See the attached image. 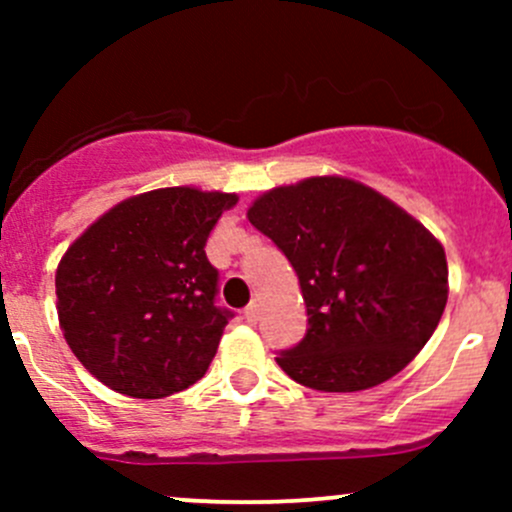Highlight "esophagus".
I'll return each instance as SVG.
<instances>
[{
  "mask_svg": "<svg viewBox=\"0 0 512 512\" xmlns=\"http://www.w3.org/2000/svg\"><path fill=\"white\" fill-rule=\"evenodd\" d=\"M242 317H245L247 324H257V319H260V307H257L255 302L247 304L245 312H242Z\"/></svg>",
  "mask_w": 512,
  "mask_h": 512,
  "instance_id": "obj_1",
  "label": "esophagus"
}]
</instances>
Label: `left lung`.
Instances as JSON below:
<instances>
[{
    "label": "left lung",
    "mask_w": 512,
    "mask_h": 512,
    "mask_svg": "<svg viewBox=\"0 0 512 512\" xmlns=\"http://www.w3.org/2000/svg\"><path fill=\"white\" fill-rule=\"evenodd\" d=\"M294 267L307 334L277 364L317 391H361L399 374L448 299L441 242L376 190L347 178L275 188L247 210Z\"/></svg>",
    "instance_id": "left-lung-1"
}]
</instances>
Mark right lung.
Masks as SVG:
<instances>
[{"label":"right lung","instance_id":"1","mask_svg":"<svg viewBox=\"0 0 512 512\" xmlns=\"http://www.w3.org/2000/svg\"><path fill=\"white\" fill-rule=\"evenodd\" d=\"M230 193L163 188L123 200L66 250L56 270L59 324L98 381L163 399L203 379L232 312L205 242Z\"/></svg>","mask_w":512,"mask_h":512}]
</instances>
